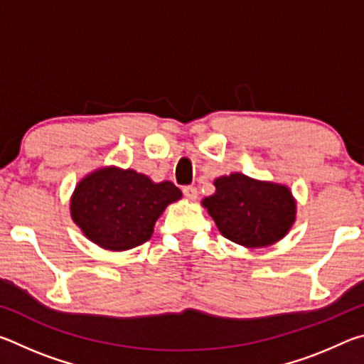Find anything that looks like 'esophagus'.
<instances>
[{
    "mask_svg": "<svg viewBox=\"0 0 364 364\" xmlns=\"http://www.w3.org/2000/svg\"><path fill=\"white\" fill-rule=\"evenodd\" d=\"M183 193H184V196L188 197L189 200H196L197 196H199V193H197V189L194 186H184L183 188Z\"/></svg>",
    "mask_w": 364,
    "mask_h": 364,
    "instance_id": "1",
    "label": "esophagus"
}]
</instances>
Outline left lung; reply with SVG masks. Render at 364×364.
Segmentation results:
<instances>
[{"mask_svg": "<svg viewBox=\"0 0 364 364\" xmlns=\"http://www.w3.org/2000/svg\"><path fill=\"white\" fill-rule=\"evenodd\" d=\"M215 193L202 199L226 239L247 249L279 242L297 218V200L289 186L234 171L213 181Z\"/></svg>", "mask_w": 364, "mask_h": 364, "instance_id": "1", "label": "left lung"}]
</instances>
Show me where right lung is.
Returning <instances> with one entry per match:
<instances>
[{"mask_svg":"<svg viewBox=\"0 0 364 364\" xmlns=\"http://www.w3.org/2000/svg\"><path fill=\"white\" fill-rule=\"evenodd\" d=\"M183 193L171 181L115 165L96 168L77 183L70 217L85 237L112 252L130 250L149 241L156 221Z\"/></svg>","mask_w":364,"mask_h":364,"instance_id":"add662e5","label":"right lung"}]
</instances>
